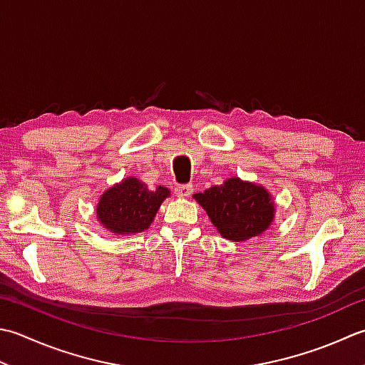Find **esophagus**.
<instances>
[{"label":"esophagus","mask_w":365,"mask_h":365,"mask_svg":"<svg viewBox=\"0 0 365 365\" xmlns=\"http://www.w3.org/2000/svg\"><path fill=\"white\" fill-rule=\"evenodd\" d=\"M192 192V185H177L175 195L178 197H190Z\"/></svg>","instance_id":"obj_1"}]
</instances>
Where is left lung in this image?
<instances>
[{
	"instance_id": "left-lung-1",
	"label": "left lung",
	"mask_w": 365,
	"mask_h": 365,
	"mask_svg": "<svg viewBox=\"0 0 365 365\" xmlns=\"http://www.w3.org/2000/svg\"><path fill=\"white\" fill-rule=\"evenodd\" d=\"M192 197L205 210L221 237L232 242L259 237L275 218L277 207L269 190L237 175Z\"/></svg>"
}]
</instances>
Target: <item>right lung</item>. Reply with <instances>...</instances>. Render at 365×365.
Returning <instances> with one entry per match:
<instances>
[{"mask_svg":"<svg viewBox=\"0 0 365 365\" xmlns=\"http://www.w3.org/2000/svg\"><path fill=\"white\" fill-rule=\"evenodd\" d=\"M169 196L170 190L163 185L150 188L140 178L130 175L120 183H113L99 196L96 218L113 235L144 232Z\"/></svg>","mask_w":365,"mask_h":365,"instance_id":"obj_1","label":"right lung"}]
</instances>
